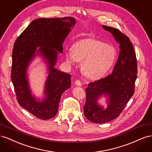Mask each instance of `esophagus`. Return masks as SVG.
Masks as SVG:
<instances>
[{
  "instance_id": "esophagus-1",
  "label": "esophagus",
  "mask_w": 152,
  "mask_h": 152,
  "mask_svg": "<svg viewBox=\"0 0 152 152\" xmlns=\"http://www.w3.org/2000/svg\"><path fill=\"white\" fill-rule=\"evenodd\" d=\"M75 84H76V86H82V82L80 80H77L75 82Z\"/></svg>"
}]
</instances>
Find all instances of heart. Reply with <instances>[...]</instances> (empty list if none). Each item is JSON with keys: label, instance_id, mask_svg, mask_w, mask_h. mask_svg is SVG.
I'll use <instances>...</instances> for the list:
<instances>
[{"label": "heart", "instance_id": "obj_1", "mask_svg": "<svg viewBox=\"0 0 152 152\" xmlns=\"http://www.w3.org/2000/svg\"><path fill=\"white\" fill-rule=\"evenodd\" d=\"M65 54L69 65H77L82 61L84 74L89 79H97L111 68L116 53L112 45L94 38H86L77 40L72 49H66Z\"/></svg>", "mask_w": 152, "mask_h": 152}]
</instances>
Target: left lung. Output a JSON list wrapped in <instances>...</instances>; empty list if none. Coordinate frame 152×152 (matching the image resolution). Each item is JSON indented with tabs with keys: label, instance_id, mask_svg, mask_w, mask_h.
<instances>
[{
	"label": "left lung",
	"instance_id": "8db88e82",
	"mask_svg": "<svg viewBox=\"0 0 152 152\" xmlns=\"http://www.w3.org/2000/svg\"><path fill=\"white\" fill-rule=\"evenodd\" d=\"M120 44L118 60L111 75L89 84L86 88L85 117L92 122L102 124L118 117L134 93L137 78V60L129 38L118 29L102 25ZM107 97V107L104 109L97 101Z\"/></svg>",
	"mask_w": 152,
	"mask_h": 152
}]
</instances>
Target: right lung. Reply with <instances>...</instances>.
Returning a JSON list of instances; mask_svg holds the SVG:
<instances>
[{
	"label": "right lung",
	"mask_w": 152,
	"mask_h": 152,
	"mask_svg": "<svg viewBox=\"0 0 152 152\" xmlns=\"http://www.w3.org/2000/svg\"><path fill=\"white\" fill-rule=\"evenodd\" d=\"M75 23L73 17L36 19L14 44L11 80L18 102L42 120L56 115L62 93L70 87L71 75L58 70L54 66L58 53H63L64 40ZM36 55H40L47 63L49 73L45 83V97L42 100H38L31 94L27 76V69Z\"/></svg>",
	"instance_id": "1"
}]
</instances>
